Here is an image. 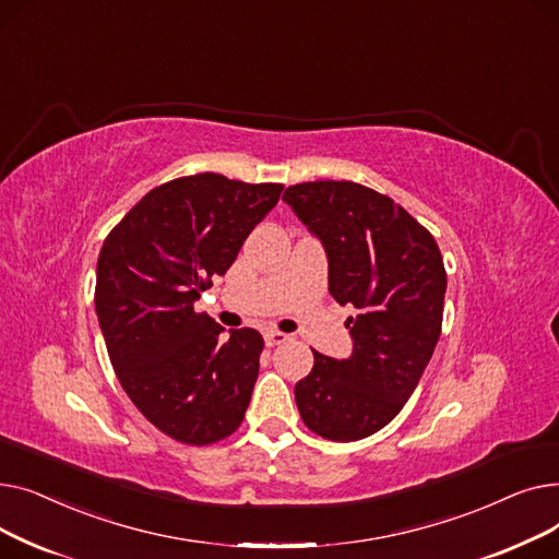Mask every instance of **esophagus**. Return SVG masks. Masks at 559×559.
Instances as JSON below:
<instances>
[{"label":"esophagus","mask_w":559,"mask_h":559,"mask_svg":"<svg viewBox=\"0 0 559 559\" xmlns=\"http://www.w3.org/2000/svg\"><path fill=\"white\" fill-rule=\"evenodd\" d=\"M289 340L287 333H281V331H267L264 333V344L267 346H276V344H285Z\"/></svg>","instance_id":"34e87169"}]
</instances>
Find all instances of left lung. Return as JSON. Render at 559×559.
<instances>
[{"label":"left lung","mask_w":559,"mask_h":559,"mask_svg":"<svg viewBox=\"0 0 559 559\" xmlns=\"http://www.w3.org/2000/svg\"><path fill=\"white\" fill-rule=\"evenodd\" d=\"M283 201L324 245L333 299L358 310L346 321L350 356L312 350L297 407L312 432L356 442L385 428L419 385L442 333L444 260L413 215L360 183H297Z\"/></svg>","instance_id":"8db88e82"}]
</instances>
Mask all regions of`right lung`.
Returning a JSON list of instances; mask_svg holds the SVG:
<instances>
[{"instance_id":"add662e5","label":"right lung","mask_w":559,"mask_h":559,"mask_svg":"<svg viewBox=\"0 0 559 559\" xmlns=\"http://www.w3.org/2000/svg\"><path fill=\"white\" fill-rule=\"evenodd\" d=\"M281 183L203 171L146 192L97 260L95 310L117 380L176 442L205 447L240 428L258 378L262 335L224 329L194 301L224 276Z\"/></svg>"}]
</instances>
